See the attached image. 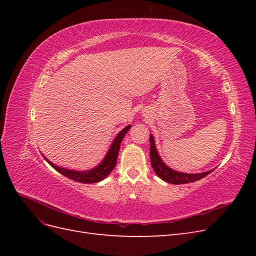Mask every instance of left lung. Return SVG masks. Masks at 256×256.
Listing matches in <instances>:
<instances>
[{
  "mask_svg": "<svg viewBox=\"0 0 256 256\" xmlns=\"http://www.w3.org/2000/svg\"><path fill=\"white\" fill-rule=\"evenodd\" d=\"M150 162H152V166L154 168V173H156L162 180H164L168 184H188V182H193L202 180L203 177L207 176L209 173L212 172L208 171L204 173H198V174H188V173H182V172H177L172 170L171 168H168L164 161L161 160L159 154L157 152L156 145H154V140L152 138V134H150Z\"/></svg>",
  "mask_w": 256,
  "mask_h": 256,
  "instance_id": "obj_1",
  "label": "left lung"
}]
</instances>
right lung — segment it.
I'll return each mask as SVG.
<instances>
[{
  "mask_svg": "<svg viewBox=\"0 0 256 256\" xmlns=\"http://www.w3.org/2000/svg\"><path fill=\"white\" fill-rule=\"evenodd\" d=\"M130 128H131V126L128 125L122 131H120L118 134L116 136V138L113 140L109 150H108V152L106 154V157L102 161V164H99L94 168L88 170V171L79 172V171H74V170H67V168H60V166H58L54 164H52V162L49 161L47 158H44V159L47 160L48 164L54 170H56L58 173H60L62 175H64L68 178H70V180H72L74 182H79L82 184H94V182H102L113 171V168H115L116 162H118V150H120L122 140V138L125 136V134L128 132V130Z\"/></svg>",
  "mask_w": 256,
  "mask_h": 256,
  "instance_id": "add662e5",
  "label": "right lung"
}]
</instances>
